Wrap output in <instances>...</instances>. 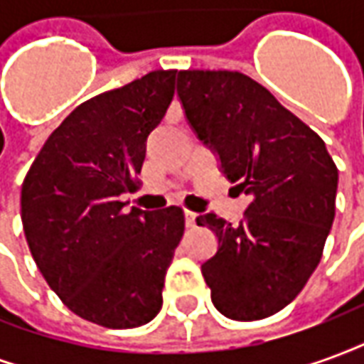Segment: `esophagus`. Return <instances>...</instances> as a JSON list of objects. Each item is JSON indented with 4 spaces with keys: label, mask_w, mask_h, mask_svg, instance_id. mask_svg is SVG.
I'll list each match as a JSON object with an SVG mask.
<instances>
[{
    "label": "esophagus",
    "mask_w": 364,
    "mask_h": 364,
    "mask_svg": "<svg viewBox=\"0 0 364 364\" xmlns=\"http://www.w3.org/2000/svg\"><path fill=\"white\" fill-rule=\"evenodd\" d=\"M195 224H197V214L191 213V210H185V226L193 228Z\"/></svg>",
    "instance_id": "1"
}]
</instances>
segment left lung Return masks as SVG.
Returning a JSON list of instances; mask_svg holds the SVG:
<instances>
[{
  "mask_svg": "<svg viewBox=\"0 0 364 364\" xmlns=\"http://www.w3.org/2000/svg\"><path fill=\"white\" fill-rule=\"evenodd\" d=\"M185 119L250 205L237 224L198 216L218 240L200 265L216 310L253 321L289 306L321 259L336 216L337 167L312 128L240 72L177 74Z\"/></svg>",
  "mask_w": 364,
  "mask_h": 364,
  "instance_id": "left-lung-1",
  "label": "left lung"
}]
</instances>
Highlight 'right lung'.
I'll use <instances>...</instances> for the list:
<instances>
[{
  "label": "right lung",
  "instance_id": "add662e5",
  "mask_svg": "<svg viewBox=\"0 0 364 364\" xmlns=\"http://www.w3.org/2000/svg\"><path fill=\"white\" fill-rule=\"evenodd\" d=\"M175 74L150 72L75 107L21 187V220L36 267L72 312L105 328H138L158 316L183 236L179 206L124 210L119 200L134 189L146 140L173 99Z\"/></svg>",
  "mask_w": 364,
  "mask_h": 364
}]
</instances>
